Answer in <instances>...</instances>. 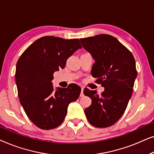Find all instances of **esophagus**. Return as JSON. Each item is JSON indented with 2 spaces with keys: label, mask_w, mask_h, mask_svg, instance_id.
Returning a JSON list of instances; mask_svg holds the SVG:
<instances>
[{
  "label": "esophagus",
  "mask_w": 154,
  "mask_h": 154,
  "mask_svg": "<svg viewBox=\"0 0 154 154\" xmlns=\"http://www.w3.org/2000/svg\"><path fill=\"white\" fill-rule=\"evenodd\" d=\"M83 90H84V87L83 86H81V97H83L84 94H83Z\"/></svg>",
  "instance_id": "34e87169"
}]
</instances>
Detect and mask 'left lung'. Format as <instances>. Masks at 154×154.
<instances>
[{"label": "left lung", "instance_id": "obj_1", "mask_svg": "<svg viewBox=\"0 0 154 154\" xmlns=\"http://www.w3.org/2000/svg\"><path fill=\"white\" fill-rule=\"evenodd\" d=\"M80 41L94 60L92 75L104 88L101 95L97 90L84 89V94L92 100L84 112L94 127H109L121 119L131 98L137 75L135 61L131 52L112 35L100 34Z\"/></svg>", "mask_w": 154, "mask_h": 154}]
</instances>
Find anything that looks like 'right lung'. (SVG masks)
Listing matches in <instances>:
<instances>
[{"mask_svg":"<svg viewBox=\"0 0 154 154\" xmlns=\"http://www.w3.org/2000/svg\"><path fill=\"white\" fill-rule=\"evenodd\" d=\"M81 48L79 39L44 36L27 48L17 61L15 81L20 104L29 119L41 129L60 125L69 104L79 98V85L54 89L52 81L54 72L64 69L67 59Z\"/></svg>","mask_w":154,"mask_h":154,"instance_id":"1","label":"right lung"}]
</instances>
